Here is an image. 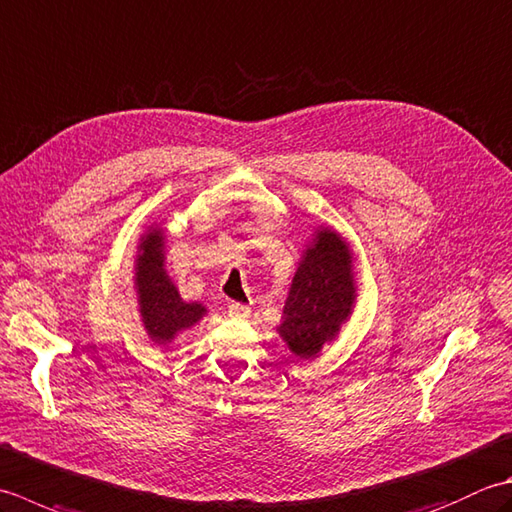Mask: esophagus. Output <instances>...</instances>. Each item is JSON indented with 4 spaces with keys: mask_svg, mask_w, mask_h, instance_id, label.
Segmentation results:
<instances>
[{
    "mask_svg": "<svg viewBox=\"0 0 512 512\" xmlns=\"http://www.w3.org/2000/svg\"><path fill=\"white\" fill-rule=\"evenodd\" d=\"M248 313H250V308L246 304H239V302H230L228 304V315L230 317L244 319V317H248Z\"/></svg>",
    "mask_w": 512,
    "mask_h": 512,
    "instance_id": "1",
    "label": "esophagus"
}]
</instances>
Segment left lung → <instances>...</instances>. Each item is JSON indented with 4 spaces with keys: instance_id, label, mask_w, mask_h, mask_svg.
Returning <instances> with one entry per match:
<instances>
[{
    "instance_id": "obj_1",
    "label": "left lung",
    "mask_w": 512,
    "mask_h": 512,
    "mask_svg": "<svg viewBox=\"0 0 512 512\" xmlns=\"http://www.w3.org/2000/svg\"><path fill=\"white\" fill-rule=\"evenodd\" d=\"M353 302L350 250L335 230H319L290 284L279 335L297 357H315L339 333Z\"/></svg>"
}]
</instances>
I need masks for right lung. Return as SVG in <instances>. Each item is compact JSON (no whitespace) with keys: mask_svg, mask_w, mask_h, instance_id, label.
Masks as SVG:
<instances>
[{"mask_svg":"<svg viewBox=\"0 0 512 512\" xmlns=\"http://www.w3.org/2000/svg\"><path fill=\"white\" fill-rule=\"evenodd\" d=\"M137 293L148 335L157 344H168L177 333L204 317L202 304H186L164 270V237L150 230L142 237L137 255Z\"/></svg>","mask_w":512,"mask_h":512,"instance_id":"1","label":"right lung"}]
</instances>
